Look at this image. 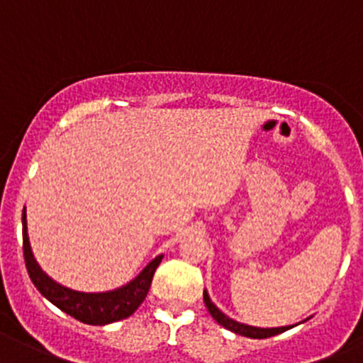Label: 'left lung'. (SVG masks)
I'll use <instances>...</instances> for the list:
<instances>
[{"instance_id": "8db88e82", "label": "left lung", "mask_w": 363, "mask_h": 363, "mask_svg": "<svg viewBox=\"0 0 363 363\" xmlns=\"http://www.w3.org/2000/svg\"><path fill=\"white\" fill-rule=\"evenodd\" d=\"M204 303H206V306H208L211 317L220 324V326H223L225 330L233 331V333H236V335H242V337L269 338V337H274V335L283 333V331H286V330H292L294 326H297V324H294V326H283V328H258V326H249V324L238 323V320L228 317V315L223 313L220 308H216V304L213 303L211 297H209L208 290H204Z\"/></svg>"}]
</instances>
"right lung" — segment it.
<instances>
[{"mask_svg":"<svg viewBox=\"0 0 363 363\" xmlns=\"http://www.w3.org/2000/svg\"><path fill=\"white\" fill-rule=\"evenodd\" d=\"M23 250H25L26 269H28L30 279L35 284V289L64 313L71 315L80 323L91 324V326H105V324L118 323V320L130 317L147 297L152 277L162 259V254L155 256L134 279L114 290L79 292V290L67 289L52 279L37 263L28 238L26 208L23 209Z\"/></svg>","mask_w":363,"mask_h":363,"instance_id":"obj_1","label":"right lung"}]
</instances>
